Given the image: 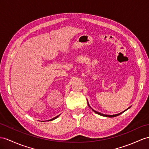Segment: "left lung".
I'll return each mask as SVG.
<instances>
[{"label": "left lung", "instance_id": "1", "mask_svg": "<svg viewBox=\"0 0 149 149\" xmlns=\"http://www.w3.org/2000/svg\"><path fill=\"white\" fill-rule=\"evenodd\" d=\"M87 102H88V106L92 109V111H93V112H95L96 114H99V115H100V116H105V117H109V118H114V117H116V116H119V115H120L121 114H122V113H123V112H124L125 111H127L128 109H130V107H128V109H126V110H125L124 111H123V112H120V113H119V114H113V115H107V114H102V113H100V112H97V111H95V110H93V109L90 106V105H89V104H88V100H87Z\"/></svg>", "mask_w": 149, "mask_h": 149}]
</instances>
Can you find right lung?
<instances>
[{"mask_svg":"<svg viewBox=\"0 0 149 149\" xmlns=\"http://www.w3.org/2000/svg\"><path fill=\"white\" fill-rule=\"evenodd\" d=\"M60 116V114L59 115H58V116H56L55 118H52V119H50V120H48V121H52V120H54V119H56V118H57L58 117H59Z\"/></svg>","mask_w":149,"mask_h":149,"instance_id":"add662e5","label":"right lung"}]
</instances>
